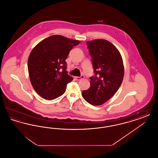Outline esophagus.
Masks as SVG:
<instances>
[{
    "mask_svg": "<svg viewBox=\"0 0 158 158\" xmlns=\"http://www.w3.org/2000/svg\"><path fill=\"white\" fill-rule=\"evenodd\" d=\"M75 79L76 81H80L81 79L84 78V76L82 75L81 76H80V77H79V76H76V77H75Z\"/></svg>",
    "mask_w": 158,
    "mask_h": 158,
    "instance_id": "obj_1",
    "label": "esophagus"
}]
</instances>
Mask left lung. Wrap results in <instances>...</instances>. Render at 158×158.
Returning a JSON list of instances; mask_svg holds the SVG:
<instances>
[{
	"instance_id": "obj_1",
	"label": "left lung",
	"mask_w": 158,
	"mask_h": 158,
	"mask_svg": "<svg viewBox=\"0 0 158 158\" xmlns=\"http://www.w3.org/2000/svg\"><path fill=\"white\" fill-rule=\"evenodd\" d=\"M95 76L82 97L91 105H102L111 98L123 82L124 68L120 52L110 41L97 39L86 42Z\"/></svg>"
}]
</instances>
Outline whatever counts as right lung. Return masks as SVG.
I'll return each instance as SVG.
<instances>
[{"mask_svg": "<svg viewBox=\"0 0 158 158\" xmlns=\"http://www.w3.org/2000/svg\"><path fill=\"white\" fill-rule=\"evenodd\" d=\"M79 40L54 35L40 41L32 50L28 59L31 85L38 94L48 100L63 95L73 80L66 69L68 54Z\"/></svg>", "mask_w": 158, "mask_h": 158, "instance_id": "add662e5", "label": "right lung"}]
</instances>
